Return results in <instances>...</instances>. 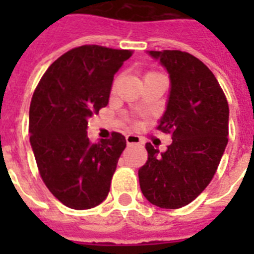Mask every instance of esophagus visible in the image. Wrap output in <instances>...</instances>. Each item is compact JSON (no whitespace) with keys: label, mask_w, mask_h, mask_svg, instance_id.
I'll return each instance as SVG.
<instances>
[{"label":"esophagus","mask_w":254,"mask_h":254,"mask_svg":"<svg viewBox=\"0 0 254 254\" xmlns=\"http://www.w3.org/2000/svg\"><path fill=\"white\" fill-rule=\"evenodd\" d=\"M127 145H139V143H142V138L137 134H127Z\"/></svg>","instance_id":"obj_1"}]
</instances>
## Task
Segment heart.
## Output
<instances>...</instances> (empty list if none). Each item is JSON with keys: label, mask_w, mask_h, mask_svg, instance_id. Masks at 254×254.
I'll return each mask as SVG.
<instances>
[{"label": "heart", "mask_w": 254, "mask_h": 254, "mask_svg": "<svg viewBox=\"0 0 254 254\" xmlns=\"http://www.w3.org/2000/svg\"><path fill=\"white\" fill-rule=\"evenodd\" d=\"M150 73H154V72H147L146 75H150ZM146 75H145V76H146ZM116 84H117V79H115V81H113V84H112V88H115Z\"/></svg>", "instance_id": "b5f03b06"}]
</instances>
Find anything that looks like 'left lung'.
Masks as SVG:
<instances>
[{
	"label": "left lung",
	"mask_w": 254,
	"mask_h": 254,
	"mask_svg": "<svg viewBox=\"0 0 254 254\" xmlns=\"http://www.w3.org/2000/svg\"><path fill=\"white\" fill-rule=\"evenodd\" d=\"M170 73L171 91L157 129L173 142L158 154L146 143L138 170L143 196L161 208H181L212 181L228 143L229 108L219 81L197 58L179 50L150 51Z\"/></svg>",
	"instance_id": "8db88e82"
}]
</instances>
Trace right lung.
Segmentation results:
<instances>
[{
  "label": "right lung",
  "mask_w": 254,
  "mask_h": 254,
  "mask_svg": "<svg viewBox=\"0 0 254 254\" xmlns=\"http://www.w3.org/2000/svg\"><path fill=\"white\" fill-rule=\"evenodd\" d=\"M131 54L97 45L75 47L50 65L34 91V157L46 187L69 208H93L108 196L127 139L112 131L108 139L91 142L87 120L107 107L113 76Z\"/></svg>",
  "instance_id": "add662e5"
}]
</instances>
